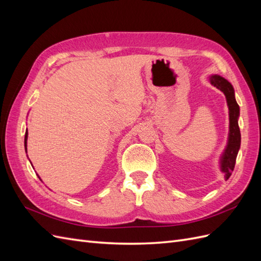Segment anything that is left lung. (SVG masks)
I'll use <instances>...</instances> for the list:
<instances>
[{
	"instance_id": "obj_1",
	"label": "left lung",
	"mask_w": 261,
	"mask_h": 261,
	"mask_svg": "<svg viewBox=\"0 0 261 261\" xmlns=\"http://www.w3.org/2000/svg\"><path fill=\"white\" fill-rule=\"evenodd\" d=\"M210 83L217 87L225 94V98L228 106V112H230V134H228V143L224 150V153L221 158V171L224 173L225 178L231 176L235 167L236 156L239 153L241 147V132L239 127V115L240 107L235 100L234 88L223 77L219 75H213L210 77Z\"/></svg>"
}]
</instances>
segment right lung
Masks as SVG:
<instances>
[{
  "label": "right lung",
  "instance_id": "add662e5",
  "mask_svg": "<svg viewBox=\"0 0 261 261\" xmlns=\"http://www.w3.org/2000/svg\"><path fill=\"white\" fill-rule=\"evenodd\" d=\"M27 136H28V133L26 130V134H25V147H26V150H27Z\"/></svg>",
  "mask_w": 261,
  "mask_h": 261
}]
</instances>
